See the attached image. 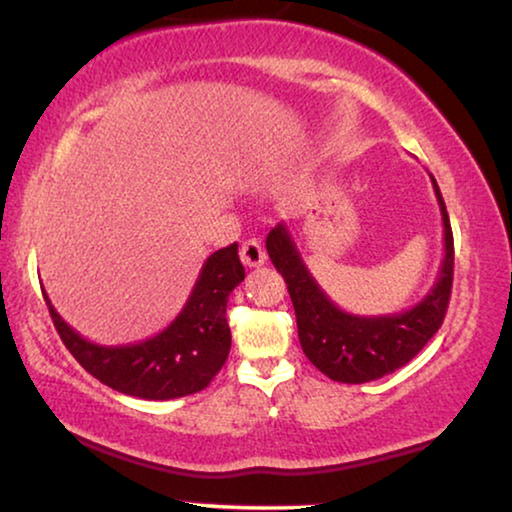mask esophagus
I'll list each match as a JSON object with an SVG mask.
<instances>
[{"instance_id": "1", "label": "esophagus", "mask_w": 512, "mask_h": 512, "mask_svg": "<svg viewBox=\"0 0 512 512\" xmlns=\"http://www.w3.org/2000/svg\"><path fill=\"white\" fill-rule=\"evenodd\" d=\"M241 262L246 264L248 269H257V266H262L266 262V250L262 246V241H257V239L243 241Z\"/></svg>"}]
</instances>
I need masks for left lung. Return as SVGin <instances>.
Returning <instances> with one entry per match:
<instances>
[{
  "label": "left lung",
  "mask_w": 512,
  "mask_h": 512,
  "mask_svg": "<svg viewBox=\"0 0 512 512\" xmlns=\"http://www.w3.org/2000/svg\"><path fill=\"white\" fill-rule=\"evenodd\" d=\"M430 179L444 223V259L437 282L409 310L377 317L340 310L312 278L287 225L278 223L266 236V253L292 296L303 354L333 381L365 384L391 375L421 352L444 322L453 287V232L444 197L432 174Z\"/></svg>",
  "instance_id": "1"
}]
</instances>
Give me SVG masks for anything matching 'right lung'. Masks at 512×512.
<instances>
[{
    "instance_id": "right-lung-1",
    "label": "right lung",
    "mask_w": 512,
    "mask_h": 512,
    "mask_svg": "<svg viewBox=\"0 0 512 512\" xmlns=\"http://www.w3.org/2000/svg\"><path fill=\"white\" fill-rule=\"evenodd\" d=\"M243 278L239 243L216 250L167 329L142 342L110 347L82 338L61 319L48 294L43 296L59 338L89 375L133 398L174 400L207 388L225 365L232 347L227 299Z\"/></svg>"
}]
</instances>
